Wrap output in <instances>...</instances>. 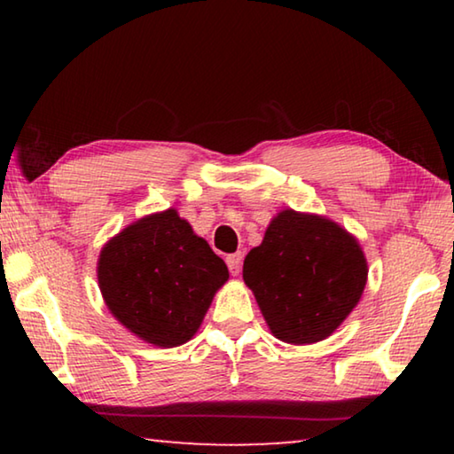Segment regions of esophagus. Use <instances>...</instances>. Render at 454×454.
Here are the masks:
<instances>
[{
  "mask_svg": "<svg viewBox=\"0 0 454 454\" xmlns=\"http://www.w3.org/2000/svg\"><path fill=\"white\" fill-rule=\"evenodd\" d=\"M226 264L230 268V274L238 276L242 270V252H236V254L226 256Z\"/></svg>",
  "mask_w": 454,
  "mask_h": 454,
  "instance_id": "34e87169",
  "label": "esophagus"
}]
</instances>
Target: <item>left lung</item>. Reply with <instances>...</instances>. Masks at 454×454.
Wrapping results in <instances>:
<instances>
[{"label": "left lung", "instance_id": "8db88e82", "mask_svg": "<svg viewBox=\"0 0 454 454\" xmlns=\"http://www.w3.org/2000/svg\"><path fill=\"white\" fill-rule=\"evenodd\" d=\"M242 278L270 333L288 344L328 338L363 296L368 264L360 242L326 216L282 210L244 258Z\"/></svg>", "mask_w": 454, "mask_h": 454}]
</instances>
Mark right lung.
Here are the masks:
<instances>
[{
    "label": "right lung",
    "mask_w": 454,
    "mask_h": 454,
    "mask_svg": "<svg viewBox=\"0 0 454 454\" xmlns=\"http://www.w3.org/2000/svg\"><path fill=\"white\" fill-rule=\"evenodd\" d=\"M228 276L224 260L174 208L132 222L104 244L98 258L107 310L160 348L180 347L198 333Z\"/></svg>",
    "instance_id": "add662e5"
}]
</instances>
